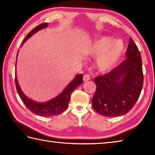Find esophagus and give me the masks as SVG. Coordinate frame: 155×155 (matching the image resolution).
Masks as SVG:
<instances>
[{
	"label": "esophagus",
	"instance_id": "1",
	"mask_svg": "<svg viewBox=\"0 0 155 155\" xmlns=\"http://www.w3.org/2000/svg\"><path fill=\"white\" fill-rule=\"evenodd\" d=\"M90 79V75L88 74H85L83 76V81H87Z\"/></svg>",
	"mask_w": 155,
	"mask_h": 155
}]
</instances>
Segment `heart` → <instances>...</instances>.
Returning a JSON list of instances; mask_svg holds the SVG:
<instances>
[{"label": "heart", "instance_id": "heart-1", "mask_svg": "<svg viewBox=\"0 0 155 155\" xmlns=\"http://www.w3.org/2000/svg\"><path fill=\"white\" fill-rule=\"evenodd\" d=\"M124 46L121 40H114L109 36L96 40L89 47L87 53L91 56L98 55L96 65L101 71H108L114 68L121 57Z\"/></svg>", "mask_w": 155, "mask_h": 155}]
</instances>
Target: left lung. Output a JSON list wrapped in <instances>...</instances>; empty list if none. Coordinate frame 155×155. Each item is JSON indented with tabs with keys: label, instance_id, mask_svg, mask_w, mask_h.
Here are the masks:
<instances>
[{
	"label": "left lung",
	"instance_id": "8db88e82",
	"mask_svg": "<svg viewBox=\"0 0 155 155\" xmlns=\"http://www.w3.org/2000/svg\"><path fill=\"white\" fill-rule=\"evenodd\" d=\"M126 59L107 74L94 78L96 90L94 109L106 117L124 115L140 96L143 83L142 61L136 44L130 38Z\"/></svg>",
	"mask_w": 155,
	"mask_h": 155
}]
</instances>
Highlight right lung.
Here are the masks:
<instances>
[{
  "mask_svg": "<svg viewBox=\"0 0 155 155\" xmlns=\"http://www.w3.org/2000/svg\"><path fill=\"white\" fill-rule=\"evenodd\" d=\"M47 26H48V23H42V24L37 26L35 28H34L32 31H30L29 33L25 38L22 45L31 36H32L34 33L38 32V31L42 29V28H46ZM15 67H16V65H15ZM15 82L17 91L18 94H19L21 100L24 103L26 107L31 112H33V114L38 115H40V116L51 117L53 116V115H57L61 114L63 111H64L68 108V103H69V101L70 100V95H71L72 92L74 91L76 87H77L78 85L82 84L83 83V74H77L74 79L68 84L67 87L63 90L61 94H59L58 96L54 97V98L45 102V103H38V102H35V101H33V100L28 98V97L25 96V94L22 92V90L20 89L19 84H18V82L16 77V69H15Z\"/></svg>",
  "mask_w": 155,
  "mask_h": 155,
  "instance_id": "right-lung-1",
  "label": "right lung"
}]
</instances>
